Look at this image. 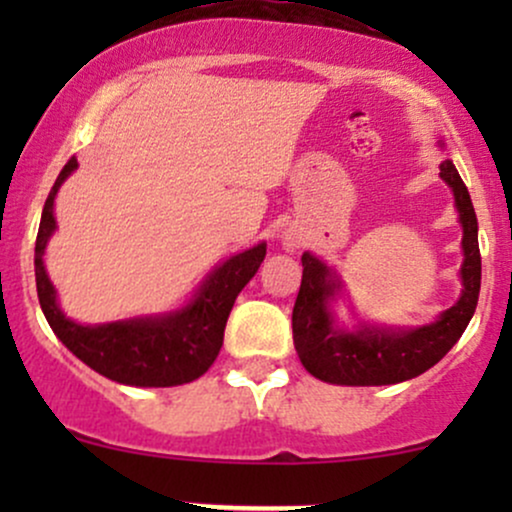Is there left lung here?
<instances>
[{
	"instance_id": "1",
	"label": "left lung",
	"mask_w": 512,
	"mask_h": 512,
	"mask_svg": "<svg viewBox=\"0 0 512 512\" xmlns=\"http://www.w3.org/2000/svg\"><path fill=\"white\" fill-rule=\"evenodd\" d=\"M440 178L455 192V204L464 228L462 248V296L438 322L411 332L363 330L337 332L327 313V298L339 289L330 269L313 255L301 257L303 279L293 305V344L298 358L315 378L334 385H395L416 378L443 358L467 330L477 310L481 289V255L477 238V214L457 168L440 163Z\"/></svg>"
}]
</instances>
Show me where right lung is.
Instances as JSON below:
<instances>
[{
  "instance_id": "add662e5",
  "label": "right lung",
  "mask_w": 512,
  "mask_h": 512,
  "mask_svg": "<svg viewBox=\"0 0 512 512\" xmlns=\"http://www.w3.org/2000/svg\"><path fill=\"white\" fill-rule=\"evenodd\" d=\"M76 168V158L62 168L43 207L38 238H35V284H38L40 308L48 317L52 332L76 358L96 373L122 385L170 387L192 383L209 370L219 356L223 330L233 303L243 286L255 276L267 255V245L240 252L223 262L204 281L197 298L182 313L146 320L110 322V325L84 327L67 320L57 308L55 289L43 267L45 243L55 231L52 202L57 190Z\"/></svg>"
}]
</instances>
